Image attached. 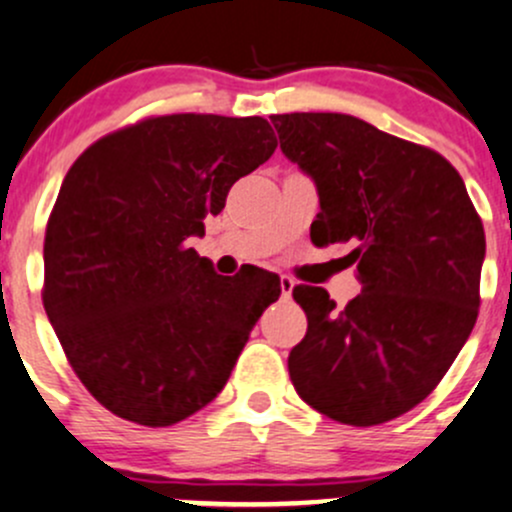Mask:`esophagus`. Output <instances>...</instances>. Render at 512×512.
I'll list each match as a JSON object with an SVG mask.
<instances>
[{"label": "esophagus", "instance_id": "1", "mask_svg": "<svg viewBox=\"0 0 512 512\" xmlns=\"http://www.w3.org/2000/svg\"><path fill=\"white\" fill-rule=\"evenodd\" d=\"M293 288H295L293 278L291 276H281V293H283V298H291Z\"/></svg>", "mask_w": 512, "mask_h": 512}]
</instances>
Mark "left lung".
Listing matches in <instances>:
<instances>
[{"label": "left lung", "mask_w": 512, "mask_h": 512, "mask_svg": "<svg viewBox=\"0 0 512 512\" xmlns=\"http://www.w3.org/2000/svg\"><path fill=\"white\" fill-rule=\"evenodd\" d=\"M281 150L313 179L318 246L355 244L362 293L345 308L295 286L308 333L288 372L303 402L350 426L416 407L441 382L478 318L486 258L461 175L429 147L345 113L271 115Z\"/></svg>", "instance_id": "obj_1"}]
</instances>
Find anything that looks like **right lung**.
<instances>
[{
	"instance_id": "add662e5",
	"label": "right lung",
	"mask_w": 512,
	"mask_h": 512,
	"mask_svg": "<svg viewBox=\"0 0 512 512\" xmlns=\"http://www.w3.org/2000/svg\"><path fill=\"white\" fill-rule=\"evenodd\" d=\"M276 145L258 115H162L68 170L46 229L44 308L73 372L120 419L172 426L207 407L281 295L276 273L219 276L187 246Z\"/></svg>"
}]
</instances>
